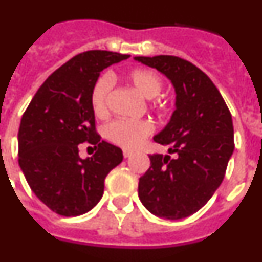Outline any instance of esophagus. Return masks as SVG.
Segmentation results:
<instances>
[{
  "label": "esophagus",
  "mask_w": 262,
  "mask_h": 262,
  "mask_svg": "<svg viewBox=\"0 0 262 262\" xmlns=\"http://www.w3.org/2000/svg\"><path fill=\"white\" fill-rule=\"evenodd\" d=\"M132 156H133V151H132V150H124V157L125 158H129V157H132Z\"/></svg>",
  "instance_id": "1"
}]
</instances>
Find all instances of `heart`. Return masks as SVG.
Wrapping results in <instances>:
<instances>
[{"label": "heart", "instance_id": "heart-1", "mask_svg": "<svg viewBox=\"0 0 262 262\" xmlns=\"http://www.w3.org/2000/svg\"><path fill=\"white\" fill-rule=\"evenodd\" d=\"M125 80L133 89L145 98H153L161 93L164 81L161 76L151 69L136 68L125 74ZM112 90V78L109 76L98 77L90 92V105L97 117H105L109 113V96ZM160 102L158 106H164ZM155 130L150 120H116L107 124L104 135L107 141L126 150L138 148Z\"/></svg>", "mask_w": 262, "mask_h": 262}]
</instances>
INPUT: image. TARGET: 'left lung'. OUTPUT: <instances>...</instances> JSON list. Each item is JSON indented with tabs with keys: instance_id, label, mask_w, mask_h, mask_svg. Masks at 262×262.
<instances>
[{
	"instance_id": "obj_1",
	"label": "left lung",
	"mask_w": 262,
	"mask_h": 262,
	"mask_svg": "<svg viewBox=\"0 0 262 262\" xmlns=\"http://www.w3.org/2000/svg\"><path fill=\"white\" fill-rule=\"evenodd\" d=\"M172 81L176 111L156 142L170 156L153 155L138 182V197L149 212L180 220L199 212L214 194L234 150L232 114L201 69L176 56L135 57Z\"/></svg>"
}]
</instances>
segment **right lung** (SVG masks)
I'll return each mask as SVG.
<instances>
[{
  "label": "right lung",
  "instance_id": "1",
  "mask_svg": "<svg viewBox=\"0 0 262 262\" xmlns=\"http://www.w3.org/2000/svg\"><path fill=\"white\" fill-rule=\"evenodd\" d=\"M130 56L88 50L53 72L39 86L21 120L18 164L34 194L50 210L80 216L97 205L107 173L122 161V150L101 141L90 105L100 72ZM94 144L92 158H79V144Z\"/></svg>",
  "mask_w": 262,
  "mask_h": 262
}]
</instances>
